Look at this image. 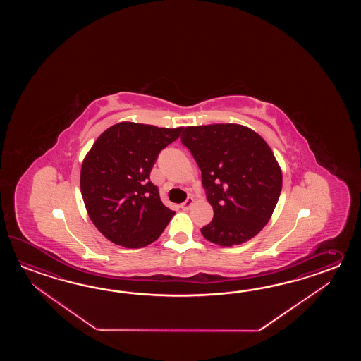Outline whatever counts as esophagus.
I'll return each mask as SVG.
<instances>
[{
  "label": "esophagus",
  "instance_id": "esophagus-1",
  "mask_svg": "<svg viewBox=\"0 0 361 361\" xmlns=\"http://www.w3.org/2000/svg\"><path fill=\"white\" fill-rule=\"evenodd\" d=\"M193 202H195V200H193V197H188V199L185 200L184 202H182V204H180V207H182L183 210H188V209H190V207H191L192 205H193Z\"/></svg>",
  "mask_w": 361,
  "mask_h": 361
}]
</instances>
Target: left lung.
I'll use <instances>...</instances> for the list:
<instances>
[{
  "mask_svg": "<svg viewBox=\"0 0 361 361\" xmlns=\"http://www.w3.org/2000/svg\"><path fill=\"white\" fill-rule=\"evenodd\" d=\"M182 145L201 170L213 207L202 236L218 245H240L269 223L283 187V174L269 145L238 123L187 126Z\"/></svg>",
  "mask_w": 361,
  "mask_h": 361,
  "instance_id": "1",
  "label": "left lung"
}]
</instances>
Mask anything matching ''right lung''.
<instances>
[{"label": "right lung", "instance_id": "1", "mask_svg": "<svg viewBox=\"0 0 361 361\" xmlns=\"http://www.w3.org/2000/svg\"><path fill=\"white\" fill-rule=\"evenodd\" d=\"M183 128L118 123L95 140L80 187L92 222L116 245L138 249L160 238L176 212L165 207L149 174L157 156Z\"/></svg>", "mask_w": 361, "mask_h": 361}]
</instances>
